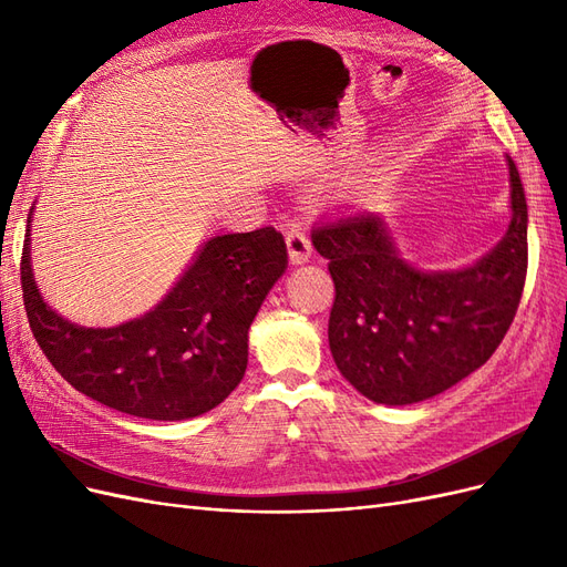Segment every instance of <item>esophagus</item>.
I'll use <instances>...</instances> for the list:
<instances>
[{"instance_id":"34e87169","label":"esophagus","mask_w":567,"mask_h":567,"mask_svg":"<svg viewBox=\"0 0 567 567\" xmlns=\"http://www.w3.org/2000/svg\"><path fill=\"white\" fill-rule=\"evenodd\" d=\"M286 246H288V257L293 265H302L310 260L312 255V244H310V236L305 234V229L300 227H290L286 231Z\"/></svg>"}]
</instances>
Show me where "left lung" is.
Returning a JSON list of instances; mask_svg holds the SVG:
<instances>
[{
	"label": "left lung",
	"mask_w": 567,
	"mask_h": 567,
	"mask_svg": "<svg viewBox=\"0 0 567 567\" xmlns=\"http://www.w3.org/2000/svg\"><path fill=\"white\" fill-rule=\"evenodd\" d=\"M511 227L461 271L423 274L394 250L383 219L350 210L312 229L336 300L329 346L338 371L379 404H414L456 385L499 348L527 274V203L508 158Z\"/></svg>",
	"instance_id": "8db88e82"
}]
</instances>
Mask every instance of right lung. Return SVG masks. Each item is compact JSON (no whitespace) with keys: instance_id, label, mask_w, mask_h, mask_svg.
<instances>
[{"instance_id":"obj_1","label":"right lung","mask_w":567,"mask_h":567,"mask_svg":"<svg viewBox=\"0 0 567 567\" xmlns=\"http://www.w3.org/2000/svg\"><path fill=\"white\" fill-rule=\"evenodd\" d=\"M28 236L23 305L51 367L87 398L153 421L194 419L229 398L248 367L250 323L286 269L274 227L215 236L151 312L113 329H82L42 300Z\"/></svg>"}]
</instances>
